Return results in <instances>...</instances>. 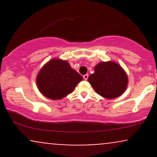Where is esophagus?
<instances>
[{"mask_svg":"<svg viewBox=\"0 0 157 157\" xmlns=\"http://www.w3.org/2000/svg\"><path fill=\"white\" fill-rule=\"evenodd\" d=\"M82 77H83V79L85 80H87L88 78H89V75H85L82 76Z\"/></svg>","mask_w":157,"mask_h":157,"instance_id":"obj_1","label":"esophagus"}]
</instances>
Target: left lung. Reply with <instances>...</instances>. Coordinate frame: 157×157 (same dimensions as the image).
Returning <instances> with one entry per match:
<instances>
[{
    "label": "left lung",
    "mask_w": 157,
    "mask_h": 157,
    "mask_svg": "<svg viewBox=\"0 0 157 157\" xmlns=\"http://www.w3.org/2000/svg\"><path fill=\"white\" fill-rule=\"evenodd\" d=\"M88 81L100 96L113 99L125 91L128 77L120 65L110 61L97 65L94 73L90 75Z\"/></svg>",
    "instance_id": "8db88e82"
}]
</instances>
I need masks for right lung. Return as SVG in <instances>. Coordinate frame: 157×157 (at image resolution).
Instances as JSON below:
<instances>
[{"instance_id": "obj_1", "label": "right lung", "mask_w": 157, "mask_h": 157, "mask_svg": "<svg viewBox=\"0 0 157 157\" xmlns=\"http://www.w3.org/2000/svg\"><path fill=\"white\" fill-rule=\"evenodd\" d=\"M82 77L65 60L54 59L41 68L37 77L39 91L52 100H60L71 93Z\"/></svg>"}]
</instances>
